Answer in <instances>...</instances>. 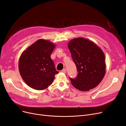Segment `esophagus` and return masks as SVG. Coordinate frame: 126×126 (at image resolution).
<instances>
[{"mask_svg":"<svg viewBox=\"0 0 126 126\" xmlns=\"http://www.w3.org/2000/svg\"><path fill=\"white\" fill-rule=\"evenodd\" d=\"M62 72L64 73H66V69H65V68H64L63 70L62 71Z\"/></svg>","mask_w":126,"mask_h":126,"instance_id":"obj_1","label":"esophagus"}]
</instances>
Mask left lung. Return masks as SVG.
<instances>
[{
	"instance_id": "left-lung-1",
	"label": "left lung",
	"mask_w": 126,
	"mask_h": 126,
	"mask_svg": "<svg viewBox=\"0 0 126 126\" xmlns=\"http://www.w3.org/2000/svg\"><path fill=\"white\" fill-rule=\"evenodd\" d=\"M67 46L78 71L76 79L70 78L73 86L84 92L98 86L106 73L102 50L94 42L84 38L71 40Z\"/></svg>"
}]
</instances>
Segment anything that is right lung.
Masks as SVG:
<instances>
[{
	"instance_id": "add662e5",
	"label": "right lung",
	"mask_w": 126,
	"mask_h": 126,
	"mask_svg": "<svg viewBox=\"0 0 126 126\" xmlns=\"http://www.w3.org/2000/svg\"><path fill=\"white\" fill-rule=\"evenodd\" d=\"M56 45L39 39L24 51L19 60V70L25 82L36 90L46 89L52 83L56 70L51 54Z\"/></svg>"
}]
</instances>
